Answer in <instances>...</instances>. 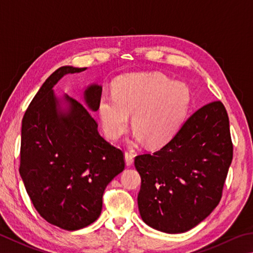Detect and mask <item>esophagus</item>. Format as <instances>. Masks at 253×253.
<instances>
[{"mask_svg":"<svg viewBox=\"0 0 253 253\" xmlns=\"http://www.w3.org/2000/svg\"><path fill=\"white\" fill-rule=\"evenodd\" d=\"M125 162L127 166H131L132 163H134V155L129 151H126L125 153Z\"/></svg>","mask_w":253,"mask_h":253,"instance_id":"obj_1","label":"esophagus"}]
</instances>
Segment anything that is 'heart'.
I'll use <instances>...</instances> for the list:
<instances>
[{
  "label": "heart",
  "mask_w": 253,
  "mask_h": 253,
  "mask_svg": "<svg viewBox=\"0 0 253 253\" xmlns=\"http://www.w3.org/2000/svg\"><path fill=\"white\" fill-rule=\"evenodd\" d=\"M191 93L185 83L172 82L163 73H134L118 79L114 97L103 95L98 114L106 136L117 140L131 125L137 140L160 147L170 140L189 111Z\"/></svg>",
  "instance_id": "heart-1"
}]
</instances>
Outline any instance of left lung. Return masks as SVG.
Returning <instances> with one entry per match:
<instances>
[{
  "mask_svg": "<svg viewBox=\"0 0 253 253\" xmlns=\"http://www.w3.org/2000/svg\"><path fill=\"white\" fill-rule=\"evenodd\" d=\"M232 156L226 108L220 100L205 105L163 148L135 157L142 220L166 233L196 227L221 199Z\"/></svg>",
  "mask_w": 253,
  "mask_h": 253,
  "instance_id": "obj_1",
  "label": "left lung"
}]
</instances>
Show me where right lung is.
I'll list each match as a JSON object with an SVG mask.
<instances>
[{
    "mask_svg": "<svg viewBox=\"0 0 253 253\" xmlns=\"http://www.w3.org/2000/svg\"><path fill=\"white\" fill-rule=\"evenodd\" d=\"M86 67L62 66L44 82L22 121L20 174L34 208L47 222L73 231L97 220L103 195L125 168L123 150L104 139L90 112L98 109L102 86L90 85L84 105L64 96L59 111L53 87L64 75Z\"/></svg>",
    "mask_w": 253,
    "mask_h": 253,
    "instance_id": "add662e5",
    "label": "right lung"
}]
</instances>
